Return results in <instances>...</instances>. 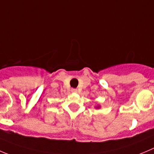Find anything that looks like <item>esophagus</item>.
<instances>
[{
  "label": "esophagus",
  "mask_w": 154,
  "mask_h": 154,
  "mask_svg": "<svg viewBox=\"0 0 154 154\" xmlns=\"http://www.w3.org/2000/svg\"><path fill=\"white\" fill-rule=\"evenodd\" d=\"M71 92H77V89H74V88H73V89H71Z\"/></svg>",
  "instance_id": "esophagus-1"
}]
</instances>
